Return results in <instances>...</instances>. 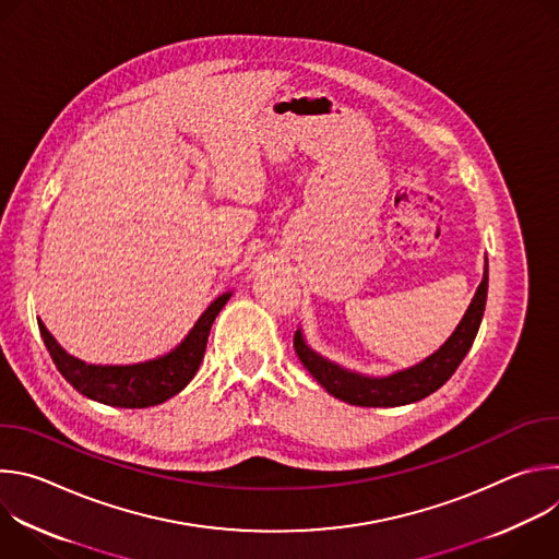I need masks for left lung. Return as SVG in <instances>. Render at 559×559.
<instances>
[{
	"label": "left lung",
	"mask_w": 559,
	"mask_h": 559,
	"mask_svg": "<svg viewBox=\"0 0 559 559\" xmlns=\"http://www.w3.org/2000/svg\"><path fill=\"white\" fill-rule=\"evenodd\" d=\"M487 289H489V267H485V276L480 287H477L466 313L462 316L460 325L449 336V341L433 352L423 362L393 371L389 376H362L349 371L321 354H316L307 343L302 332L294 334V349L305 365V369L321 382L328 393L343 403L356 407H401L423 401L429 393L438 391L457 369V365L468 354L477 330H480L485 305H487Z\"/></svg>",
	"instance_id": "left-lung-1"
}]
</instances>
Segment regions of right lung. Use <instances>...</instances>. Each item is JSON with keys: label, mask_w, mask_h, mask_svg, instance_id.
<instances>
[{"label": "right lung", "mask_w": 559, "mask_h": 559, "mask_svg": "<svg viewBox=\"0 0 559 559\" xmlns=\"http://www.w3.org/2000/svg\"><path fill=\"white\" fill-rule=\"evenodd\" d=\"M229 296L231 292L221 294L201 313L181 345H177L170 354L136 365H88L66 354V349L52 338L46 325L41 321L37 323L52 362L79 393L110 407L143 409L166 403L168 397L177 395L194 378L205 354L214 318L229 300Z\"/></svg>", "instance_id": "right-lung-1"}]
</instances>
